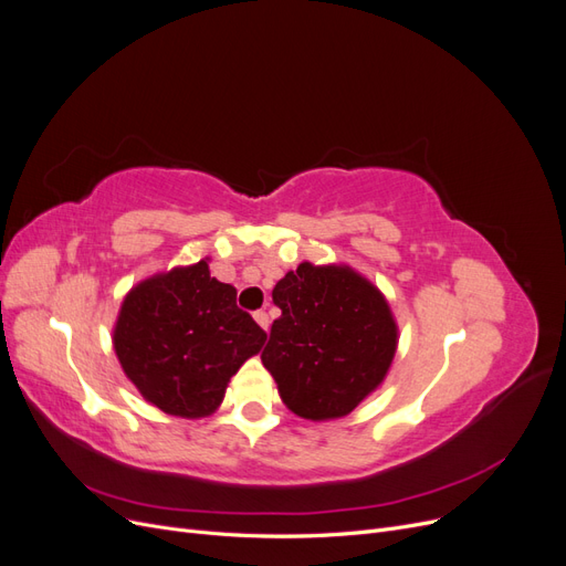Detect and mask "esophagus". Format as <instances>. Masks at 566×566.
<instances>
[{"mask_svg":"<svg viewBox=\"0 0 566 566\" xmlns=\"http://www.w3.org/2000/svg\"><path fill=\"white\" fill-rule=\"evenodd\" d=\"M254 321H256V323H260L264 331L269 328V323H271V321H269V314H266L264 310H262V312H254Z\"/></svg>","mask_w":566,"mask_h":566,"instance_id":"obj_1","label":"esophagus"}]
</instances>
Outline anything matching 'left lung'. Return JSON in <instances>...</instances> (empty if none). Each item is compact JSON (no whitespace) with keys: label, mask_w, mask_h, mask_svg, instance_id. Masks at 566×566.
I'll return each instance as SVG.
<instances>
[{"label":"left lung","mask_w":566,"mask_h":566,"mask_svg":"<svg viewBox=\"0 0 566 566\" xmlns=\"http://www.w3.org/2000/svg\"><path fill=\"white\" fill-rule=\"evenodd\" d=\"M262 364L283 403L306 420L349 416L380 387L399 331L385 295L349 266L302 262L273 287Z\"/></svg>","instance_id":"8db88e82"}]
</instances>
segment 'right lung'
I'll use <instances>...</instances> for the list:
<instances>
[{
	"mask_svg": "<svg viewBox=\"0 0 566 566\" xmlns=\"http://www.w3.org/2000/svg\"><path fill=\"white\" fill-rule=\"evenodd\" d=\"M266 333L238 310L235 287L210 276L208 260L132 287L113 331L127 378L169 416L214 413L229 380L262 349Z\"/></svg>",
	"mask_w": 566,
	"mask_h": 566,
	"instance_id": "right-lung-1",
	"label": "right lung"
}]
</instances>
